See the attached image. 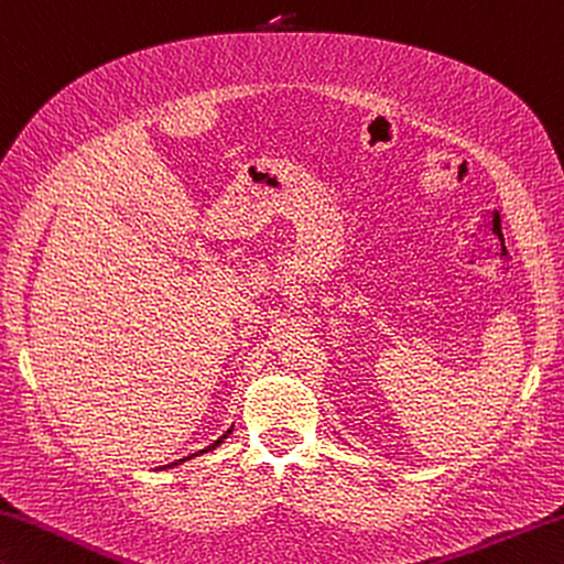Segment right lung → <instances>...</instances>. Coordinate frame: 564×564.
Here are the masks:
<instances>
[{
	"instance_id": "obj_1",
	"label": "right lung",
	"mask_w": 564,
	"mask_h": 564,
	"mask_svg": "<svg viewBox=\"0 0 564 564\" xmlns=\"http://www.w3.org/2000/svg\"><path fill=\"white\" fill-rule=\"evenodd\" d=\"M229 433H231V429H229V431H227V433H224V436H219V438H216V441H214V444H212V446H209V448H216V446H219V444H221V441H224V438H227V436H229ZM209 448H202V452H198V454H204V452H209ZM194 456H196V454H192V456H186V458H178V462H173V464H166V466H163V469H171V466H176V464H181V462H188V458H194Z\"/></svg>"
}]
</instances>
